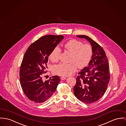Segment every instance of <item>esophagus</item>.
<instances>
[{
	"label": "esophagus",
	"instance_id": "1",
	"mask_svg": "<svg viewBox=\"0 0 126 126\" xmlns=\"http://www.w3.org/2000/svg\"><path fill=\"white\" fill-rule=\"evenodd\" d=\"M66 79V77H61V80H65V79Z\"/></svg>",
	"mask_w": 126,
	"mask_h": 126
}]
</instances>
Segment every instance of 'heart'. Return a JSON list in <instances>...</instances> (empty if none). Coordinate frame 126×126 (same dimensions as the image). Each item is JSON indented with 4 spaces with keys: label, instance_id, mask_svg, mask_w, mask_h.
<instances>
[{
    "label": "heart",
    "instance_id": "1",
    "mask_svg": "<svg viewBox=\"0 0 126 126\" xmlns=\"http://www.w3.org/2000/svg\"><path fill=\"white\" fill-rule=\"evenodd\" d=\"M64 47L71 53L70 63H60L54 68L55 74L68 76L74 73L77 66L79 68L86 67L90 63L93 54V50L89 44L83 43L76 39H71L64 45ZM61 50L58 47H55L51 52L49 58L53 62H58L60 57Z\"/></svg>",
    "mask_w": 126,
    "mask_h": 126
}]
</instances>
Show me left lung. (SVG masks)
Returning a JSON list of instances; mask_svg holds the SVG:
<instances>
[{
	"instance_id": "obj_1",
	"label": "left lung",
	"mask_w": 126,
	"mask_h": 126,
	"mask_svg": "<svg viewBox=\"0 0 126 126\" xmlns=\"http://www.w3.org/2000/svg\"><path fill=\"white\" fill-rule=\"evenodd\" d=\"M77 36L90 42L93 54L88 66L79 73L74 93L79 101L91 104L99 100L107 90L110 80L108 60L104 49L96 42L84 35Z\"/></svg>"
}]
</instances>
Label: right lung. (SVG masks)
<instances>
[{"label": "right lung", "mask_w": 126, "mask_h": 126, "mask_svg": "<svg viewBox=\"0 0 126 126\" xmlns=\"http://www.w3.org/2000/svg\"><path fill=\"white\" fill-rule=\"evenodd\" d=\"M63 39L61 35L43 36L32 43L24 54L19 69L20 83L25 95L35 103L48 100L60 82L58 76L46 81L43 80L42 77L47 72L51 52Z\"/></svg>", "instance_id": "right-lung-1"}]
</instances>
